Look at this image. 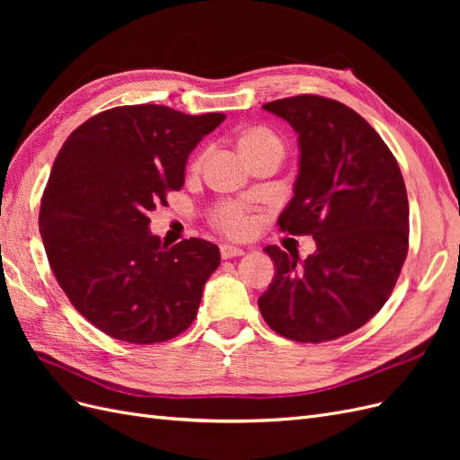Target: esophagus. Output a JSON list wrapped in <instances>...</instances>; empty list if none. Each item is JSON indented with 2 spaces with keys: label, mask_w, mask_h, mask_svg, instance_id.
<instances>
[{
  "label": "esophagus",
  "mask_w": 460,
  "mask_h": 460,
  "mask_svg": "<svg viewBox=\"0 0 460 460\" xmlns=\"http://www.w3.org/2000/svg\"><path fill=\"white\" fill-rule=\"evenodd\" d=\"M242 255H245V252L243 249H240V247H234V245H220V257L222 259H234V257H242Z\"/></svg>",
  "instance_id": "esophagus-1"
}]
</instances>
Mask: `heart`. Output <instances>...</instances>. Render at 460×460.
I'll use <instances>...</instances> for the list:
<instances>
[{"instance_id":"heart-1","label":"heart","mask_w":460,"mask_h":460,"mask_svg":"<svg viewBox=\"0 0 460 460\" xmlns=\"http://www.w3.org/2000/svg\"><path fill=\"white\" fill-rule=\"evenodd\" d=\"M280 144L278 136L267 128H252L240 136V149L245 153H252L264 146ZM282 146V144H280ZM203 155L193 161V169H199ZM215 222L234 238H243L253 228V218L249 215V208L240 203H222L215 211Z\"/></svg>"}]
</instances>
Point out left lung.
<instances>
[{
  "label": "left lung",
  "mask_w": 460,
  "mask_h": 460,
  "mask_svg": "<svg viewBox=\"0 0 460 460\" xmlns=\"http://www.w3.org/2000/svg\"><path fill=\"white\" fill-rule=\"evenodd\" d=\"M297 132L294 198L282 232L313 235L307 259L269 245L274 280L259 297L280 336L320 343L365 326L392 296L409 252V199L399 164L380 134L347 105L294 95L262 105Z\"/></svg>",
  "instance_id": "8db88e82"
}]
</instances>
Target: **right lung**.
Here are the masks:
<instances>
[{
	"label": "right lung",
	"mask_w": 460,
	"mask_h": 460,
	"mask_svg": "<svg viewBox=\"0 0 460 460\" xmlns=\"http://www.w3.org/2000/svg\"><path fill=\"white\" fill-rule=\"evenodd\" d=\"M226 117L164 105H124L93 115L66 137L44 190L40 234L68 301L107 336L161 343L198 314L220 264L199 238L166 247L149 213L184 186L186 161Z\"/></svg>",
	"instance_id": "1"
}]
</instances>
